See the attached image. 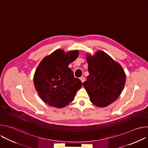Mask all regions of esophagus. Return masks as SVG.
Returning a JSON list of instances; mask_svg holds the SVG:
<instances>
[{"mask_svg": "<svg viewBox=\"0 0 148 148\" xmlns=\"http://www.w3.org/2000/svg\"><path fill=\"white\" fill-rule=\"evenodd\" d=\"M80 79H81V82L83 83L84 81H86V78L84 77H83V76H82V77H80Z\"/></svg>", "mask_w": 148, "mask_h": 148, "instance_id": "esophagus-1", "label": "esophagus"}]
</instances>
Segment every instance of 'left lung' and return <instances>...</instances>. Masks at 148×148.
Here are the masks:
<instances>
[{
  "label": "left lung",
  "mask_w": 148,
  "mask_h": 148,
  "mask_svg": "<svg viewBox=\"0 0 148 148\" xmlns=\"http://www.w3.org/2000/svg\"><path fill=\"white\" fill-rule=\"evenodd\" d=\"M89 75L83 82L90 101L99 107H107L115 101L124 87L126 75L118 63L102 51L87 56Z\"/></svg>",
  "instance_id": "left-lung-1"
}]
</instances>
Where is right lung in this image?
Returning <instances> with one entry per match:
<instances>
[{
  "label": "right lung",
  "instance_id": "obj_1",
  "mask_svg": "<svg viewBox=\"0 0 148 148\" xmlns=\"http://www.w3.org/2000/svg\"><path fill=\"white\" fill-rule=\"evenodd\" d=\"M78 51L65 53L56 50L41 61L34 76V84L40 97L50 106L63 108L74 100L82 87L80 79L75 78L68 67L78 56Z\"/></svg>",
  "mask_w": 148,
  "mask_h": 148
}]
</instances>
